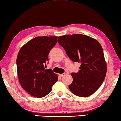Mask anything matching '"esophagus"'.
<instances>
[{
	"mask_svg": "<svg viewBox=\"0 0 121 121\" xmlns=\"http://www.w3.org/2000/svg\"><path fill=\"white\" fill-rule=\"evenodd\" d=\"M59 75H60V76H61V77H62V76H64L65 75V73H62V74H59Z\"/></svg>",
	"mask_w": 121,
	"mask_h": 121,
	"instance_id": "esophagus-1",
	"label": "esophagus"
}]
</instances>
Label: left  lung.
<instances>
[{"mask_svg":"<svg viewBox=\"0 0 121 121\" xmlns=\"http://www.w3.org/2000/svg\"><path fill=\"white\" fill-rule=\"evenodd\" d=\"M70 60L81 63L78 73H72L73 82L69 85L76 96L87 97L95 93L104 81L107 71L102 47L98 40L87 35L73 34L58 37Z\"/></svg>","mask_w":121,"mask_h":121,"instance_id":"8db88e82","label":"left lung"}]
</instances>
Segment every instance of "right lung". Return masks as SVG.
<instances>
[{"label":"right lung","mask_w":121,"mask_h":121,"mask_svg":"<svg viewBox=\"0 0 121 121\" xmlns=\"http://www.w3.org/2000/svg\"><path fill=\"white\" fill-rule=\"evenodd\" d=\"M56 36H38L26 43L18 52L17 70L22 87L31 95L38 98L51 92L58 76L44 65L48 62V55L57 43Z\"/></svg>","instance_id":"1"}]
</instances>
